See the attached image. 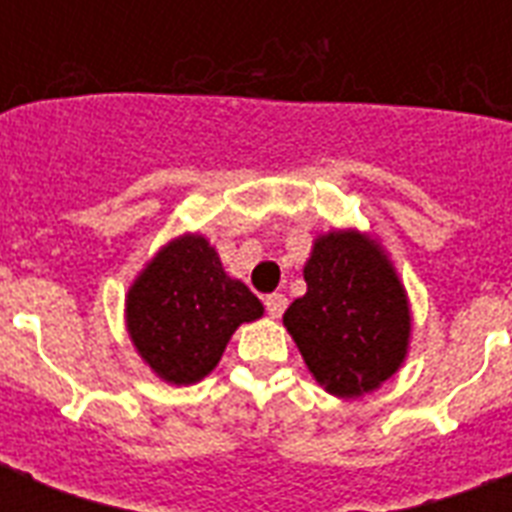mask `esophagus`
<instances>
[{
    "label": "esophagus",
    "mask_w": 512,
    "mask_h": 512,
    "mask_svg": "<svg viewBox=\"0 0 512 512\" xmlns=\"http://www.w3.org/2000/svg\"><path fill=\"white\" fill-rule=\"evenodd\" d=\"M265 311L271 319H279L281 313L287 311V297L279 295V292H273V295L265 297Z\"/></svg>",
    "instance_id": "esophagus-1"
}]
</instances>
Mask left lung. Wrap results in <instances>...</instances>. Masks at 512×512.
I'll use <instances>...</instances> for the list:
<instances>
[{"label":"left lung","instance_id":"obj_1","mask_svg":"<svg viewBox=\"0 0 512 512\" xmlns=\"http://www.w3.org/2000/svg\"><path fill=\"white\" fill-rule=\"evenodd\" d=\"M305 284L284 327L313 377L342 398L380 388L409 342L404 287L385 255L356 231L327 233L305 265Z\"/></svg>","mask_w":512,"mask_h":512}]
</instances>
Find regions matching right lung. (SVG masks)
<instances>
[{"instance_id": "add662e5", "label": "right lung", "mask_w": 512, "mask_h": 512, "mask_svg": "<svg viewBox=\"0 0 512 512\" xmlns=\"http://www.w3.org/2000/svg\"><path fill=\"white\" fill-rule=\"evenodd\" d=\"M263 316V303L228 279L201 236H183L151 260L127 297L135 348L162 380L188 385L207 377L239 324Z\"/></svg>"}]
</instances>
